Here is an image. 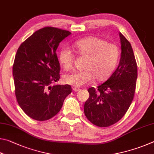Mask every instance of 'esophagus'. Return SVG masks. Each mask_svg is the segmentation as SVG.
<instances>
[{
	"label": "esophagus",
	"instance_id": "1",
	"mask_svg": "<svg viewBox=\"0 0 154 154\" xmlns=\"http://www.w3.org/2000/svg\"><path fill=\"white\" fill-rule=\"evenodd\" d=\"M80 89L79 88H73V91L74 92H78V91H79Z\"/></svg>",
	"mask_w": 154,
	"mask_h": 154
}]
</instances>
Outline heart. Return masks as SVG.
Masks as SVG:
<instances>
[{
	"instance_id": "heart-1",
	"label": "heart",
	"mask_w": 154,
	"mask_h": 154,
	"mask_svg": "<svg viewBox=\"0 0 154 154\" xmlns=\"http://www.w3.org/2000/svg\"><path fill=\"white\" fill-rule=\"evenodd\" d=\"M72 47L78 55L86 58L85 71H75L65 75L63 82L66 84L82 87L95 79L101 82L107 79L118 63L119 51L113 43L94 36L76 41ZM75 56L71 49L63 48L59 54V60L64 69L70 70L73 66Z\"/></svg>"
}]
</instances>
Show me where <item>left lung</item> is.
I'll list each match as a JSON object with an SVG mask.
<instances>
[{
    "mask_svg": "<svg viewBox=\"0 0 154 154\" xmlns=\"http://www.w3.org/2000/svg\"><path fill=\"white\" fill-rule=\"evenodd\" d=\"M121 57L111 77L97 87L88 90L84 113L88 120L99 127H108L122 119L130 107L136 88L137 66L132 46L121 32Z\"/></svg>",
    "mask_w": 154,
    "mask_h": 154,
    "instance_id": "1",
    "label": "left lung"
}]
</instances>
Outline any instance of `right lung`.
<instances>
[{
    "label": "right lung",
    "mask_w": 154,
    "mask_h": 154,
    "mask_svg": "<svg viewBox=\"0 0 154 154\" xmlns=\"http://www.w3.org/2000/svg\"><path fill=\"white\" fill-rule=\"evenodd\" d=\"M71 34L45 27L34 32L17 49L13 66L15 96L21 109L35 120L55 116L72 92L69 85H52L60 79L56 49Z\"/></svg>",
    "instance_id": "obj_1"
}]
</instances>
